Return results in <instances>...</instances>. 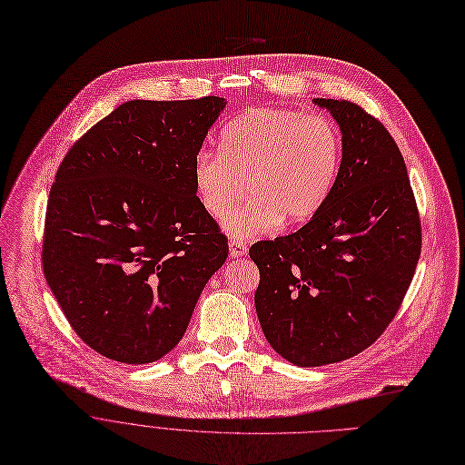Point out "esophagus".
<instances>
[{
    "label": "esophagus",
    "mask_w": 465,
    "mask_h": 465,
    "mask_svg": "<svg viewBox=\"0 0 465 465\" xmlns=\"http://www.w3.org/2000/svg\"><path fill=\"white\" fill-rule=\"evenodd\" d=\"M229 252L234 259H240V257H244L248 253V244H246V242H242V240H231L229 242Z\"/></svg>",
    "instance_id": "1"
}]
</instances>
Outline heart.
Instances as JSON below:
<instances>
[{
	"label": "heart",
	"instance_id": "b5f03b06",
	"mask_svg": "<svg viewBox=\"0 0 465 465\" xmlns=\"http://www.w3.org/2000/svg\"><path fill=\"white\" fill-rule=\"evenodd\" d=\"M221 147L196 153L193 182L213 219H225L250 191L252 201L225 223L234 238L267 234L282 221L290 227L311 221L329 201L342 164L337 123L295 109H248L225 128Z\"/></svg>",
	"mask_w": 465,
	"mask_h": 465
}]
</instances>
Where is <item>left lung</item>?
<instances>
[{
    "mask_svg": "<svg viewBox=\"0 0 465 465\" xmlns=\"http://www.w3.org/2000/svg\"><path fill=\"white\" fill-rule=\"evenodd\" d=\"M342 130V164L325 206L297 232L261 240L255 311L264 337L301 367L337 363L395 318L422 250L403 154L358 104L316 98Z\"/></svg>",
    "mask_w": 465,
    "mask_h": 465,
    "instance_id": "1",
    "label": "left lung"
}]
</instances>
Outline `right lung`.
I'll return each instance as SVG.
<instances>
[{"label": "right lung", "instance_id": "obj_1", "mask_svg": "<svg viewBox=\"0 0 465 465\" xmlns=\"http://www.w3.org/2000/svg\"><path fill=\"white\" fill-rule=\"evenodd\" d=\"M225 100H132L65 153L41 262L77 337L121 363L161 360L183 337L229 240L204 212L193 163Z\"/></svg>", "mask_w": 465, "mask_h": 465}]
</instances>
